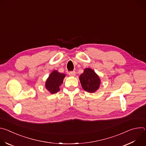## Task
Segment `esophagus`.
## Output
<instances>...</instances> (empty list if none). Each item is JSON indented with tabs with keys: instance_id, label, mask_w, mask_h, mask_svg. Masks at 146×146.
Listing matches in <instances>:
<instances>
[{
	"instance_id": "esophagus-1",
	"label": "esophagus",
	"mask_w": 146,
	"mask_h": 146,
	"mask_svg": "<svg viewBox=\"0 0 146 146\" xmlns=\"http://www.w3.org/2000/svg\"><path fill=\"white\" fill-rule=\"evenodd\" d=\"M69 74L70 76H75L76 75V72L74 71H71L69 72Z\"/></svg>"
}]
</instances>
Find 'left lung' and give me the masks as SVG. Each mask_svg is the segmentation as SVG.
Wrapping results in <instances>:
<instances>
[{"instance_id": "8db88e82", "label": "left lung", "mask_w": 146, "mask_h": 146, "mask_svg": "<svg viewBox=\"0 0 146 146\" xmlns=\"http://www.w3.org/2000/svg\"><path fill=\"white\" fill-rule=\"evenodd\" d=\"M80 80L82 88L90 93L98 90L100 83L99 76L90 68L84 69V73L80 76Z\"/></svg>"}]
</instances>
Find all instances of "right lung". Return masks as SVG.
<instances>
[{
	"label": "right lung",
	"mask_w": 146,
	"mask_h": 146,
	"mask_svg": "<svg viewBox=\"0 0 146 146\" xmlns=\"http://www.w3.org/2000/svg\"><path fill=\"white\" fill-rule=\"evenodd\" d=\"M65 74L59 73L56 70L53 71L46 82V88L51 94H55L59 91V87L63 82Z\"/></svg>",
	"instance_id": "obj_1"
}]
</instances>
